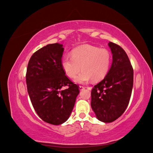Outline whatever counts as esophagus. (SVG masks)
<instances>
[{
  "instance_id": "34e87169",
  "label": "esophagus",
  "mask_w": 153,
  "mask_h": 153,
  "mask_svg": "<svg viewBox=\"0 0 153 153\" xmlns=\"http://www.w3.org/2000/svg\"><path fill=\"white\" fill-rule=\"evenodd\" d=\"M79 88H80V91H83L84 89H85V87L84 86H82V85H80L79 86Z\"/></svg>"
}]
</instances>
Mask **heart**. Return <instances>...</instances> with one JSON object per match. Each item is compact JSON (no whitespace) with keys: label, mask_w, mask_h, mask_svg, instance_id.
I'll list each match as a JSON object with an SVG mask.
<instances>
[{"label":"heart","mask_w":153,"mask_h":153,"mask_svg":"<svg viewBox=\"0 0 153 153\" xmlns=\"http://www.w3.org/2000/svg\"><path fill=\"white\" fill-rule=\"evenodd\" d=\"M111 53L107 49L85 45L74 49L71 55H66L62 59V67L66 75L74 78L79 84H85L91 79L100 80L107 74L110 63Z\"/></svg>","instance_id":"heart-1"}]
</instances>
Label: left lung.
Instances as JSON below:
<instances>
[{"label":"left lung","instance_id":"obj_1","mask_svg":"<svg viewBox=\"0 0 153 153\" xmlns=\"http://www.w3.org/2000/svg\"><path fill=\"white\" fill-rule=\"evenodd\" d=\"M112 64L107 75L91 91V107L100 121L112 123L126 110L133 85V69L126 52L109 42Z\"/></svg>","mask_w":153,"mask_h":153}]
</instances>
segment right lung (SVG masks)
<instances>
[{"instance_id":"add662e5","label":"right lung","mask_w":153,"mask_h":153,"mask_svg":"<svg viewBox=\"0 0 153 153\" xmlns=\"http://www.w3.org/2000/svg\"><path fill=\"white\" fill-rule=\"evenodd\" d=\"M62 45L53 43L32 55L27 68V91L32 106L45 122L59 125L70 115L79 86L66 75L62 67ZM64 86H67L62 90Z\"/></svg>"}]
</instances>
